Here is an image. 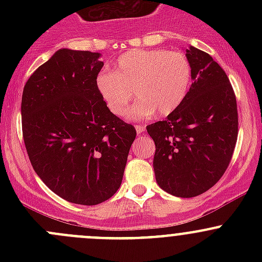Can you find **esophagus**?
I'll list each match as a JSON object with an SVG mask.
<instances>
[{
	"instance_id": "esophagus-1",
	"label": "esophagus",
	"mask_w": 262,
	"mask_h": 262,
	"mask_svg": "<svg viewBox=\"0 0 262 262\" xmlns=\"http://www.w3.org/2000/svg\"><path fill=\"white\" fill-rule=\"evenodd\" d=\"M136 129H137V132L141 134V133H143L144 130H146V126H144V125H136Z\"/></svg>"
}]
</instances>
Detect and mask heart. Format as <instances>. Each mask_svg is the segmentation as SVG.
<instances>
[{
    "label": "heart",
    "instance_id": "1",
    "mask_svg": "<svg viewBox=\"0 0 262 262\" xmlns=\"http://www.w3.org/2000/svg\"><path fill=\"white\" fill-rule=\"evenodd\" d=\"M191 80V66L181 52L133 49L116 59L112 73L100 75L97 90L113 114L124 115L135 95L139 101L129 116L144 119L168 115L184 100Z\"/></svg>",
    "mask_w": 262,
    "mask_h": 262
}]
</instances>
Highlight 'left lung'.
I'll return each instance as SVG.
<instances>
[{"label":"left lung","instance_id":"left-lung-1","mask_svg":"<svg viewBox=\"0 0 262 262\" xmlns=\"http://www.w3.org/2000/svg\"><path fill=\"white\" fill-rule=\"evenodd\" d=\"M186 57L191 87L175 112L147 125L156 144V181L179 198L198 196L221 180L238 136L236 95L228 76L203 50L190 47Z\"/></svg>","mask_w":262,"mask_h":262}]
</instances>
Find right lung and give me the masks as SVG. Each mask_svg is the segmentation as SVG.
<instances>
[{
  "instance_id": "add662e5",
  "label": "right lung",
  "mask_w": 262,
  "mask_h": 262,
  "mask_svg": "<svg viewBox=\"0 0 262 262\" xmlns=\"http://www.w3.org/2000/svg\"><path fill=\"white\" fill-rule=\"evenodd\" d=\"M100 53L59 49L25 83L21 123L36 175L67 202L96 205L123 180L136 128L97 90Z\"/></svg>"
}]
</instances>
